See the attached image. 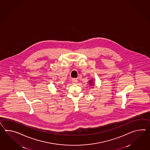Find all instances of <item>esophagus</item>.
Returning <instances> with one entry per match:
<instances>
[{
    "label": "esophagus",
    "mask_w": 150,
    "mask_h": 150,
    "mask_svg": "<svg viewBox=\"0 0 150 150\" xmlns=\"http://www.w3.org/2000/svg\"><path fill=\"white\" fill-rule=\"evenodd\" d=\"M71 82L73 84H76L77 82V80L76 79H73L71 80Z\"/></svg>",
    "instance_id": "obj_1"
}]
</instances>
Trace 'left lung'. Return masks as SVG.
Wrapping results in <instances>:
<instances>
[{
	"mask_svg": "<svg viewBox=\"0 0 150 150\" xmlns=\"http://www.w3.org/2000/svg\"><path fill=\"white\" fill-rule=\"evenodd\" d=\"M89 83H90V85L91 86L92 85H93V84H92V83H93V81L92 80H90V81H89Z\"/></svg>",
	"mask_w": 150,
	"mask_h": 150,
	"instance_id": "1",
	"label": "left lung"
}]
</instances>
